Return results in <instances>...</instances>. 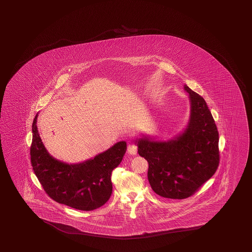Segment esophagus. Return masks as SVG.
I'll return each mask as SVG.
<instances>
[{
  "instance_id": "34e87169",
  "label": "esophagus",
  "mask_w": 252,
  "mask_h": 252,
  "mask_svg": "<svg viewBox=\"0 0 252 252\" xmlns=\"http://www.w3.org/2000/svg\"><path fill=\"white\" fill-rule=\"evenodd\" d=\"M127 152L129 155H136L138 152V148L137 146L134 144H129L127 148Z\"/></svg>"
}]
</instances>
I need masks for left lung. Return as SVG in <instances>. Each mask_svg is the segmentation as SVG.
I'll use <instances>...</instances> for the list:
<instances>
[{
  "label": "left lung",
  "instance_id": "left-lung-1",
  "mask_svg": "<svg viewBox=\"0 0 252 252\" xmlns=\"http://www.w3.org/2000/svg\"><path fill=\"white\" fill-rule=\"evenodd\" d=\"M190 117L181 133L167 140L142 135L138 152L149 162L152 190L165 198L185 199L213 177L219 166V133L204 98L187 85Z\"/></svg>",
  "mask_w": 252,
  "mask_h": 252
}]
</instances>
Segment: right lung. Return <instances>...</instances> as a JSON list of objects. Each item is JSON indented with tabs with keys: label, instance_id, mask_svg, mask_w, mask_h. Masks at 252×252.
I'll list each match as a JSON object with an SVG mask.
<instances>
[{
	"label": "right lung",
	"instance_id": "right-lung-1",
	"mask_svg": "<svg viewBox=\"0 0 252 252\" xmlns=\"http://www.w3.org/2000/svg\"><path fill=\"white\" fill-rule=\"evenodd\" d=\"M38 114L32 124L31 161L45 192L56 202L75 209L92 211L102 206L112 195V172L123 160L126 142H117L82 163L67 164L46 150L37 127Z\"/></svg>",
	"mask_w": 252,
	"mask_h": 252
}]
</instances>
